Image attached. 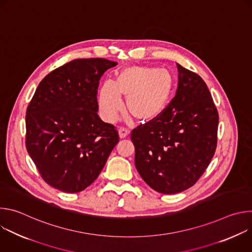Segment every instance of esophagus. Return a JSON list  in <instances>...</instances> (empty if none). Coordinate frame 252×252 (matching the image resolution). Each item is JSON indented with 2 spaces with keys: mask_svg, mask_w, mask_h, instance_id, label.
Returning <instances> with one entry per match:
<instances>
[{
  "mask_svg": "<svg viewBox=\"0 0 252 252\" xmlns=\"http://www.w3.org/2000/svg\"><path fill=\"white\" fill-rule=\"evenodd\" d=\"M119 134H120V137L121 138H126L128 134H129V130L125 128V127H121L119 129Z\"/></svg>",
  "mask_w": 252,
  "mask_h": 252,
  "instance_id": "34e87169",
  "label": "esophagus"
}]
</instances>
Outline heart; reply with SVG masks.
I'll return each instance as SVG.
<instances>
[{
  "label": "heart",
  "mask_w": 252,
  "mask_h": 252,
  "mask_svg": "<svg viewBox=\"0 0 252 252\" xmlns=\"http://www.w3.org/2000/svg\"><path fill=\"white\" fill-rule=\"evenodd\" d=\"M173 91V79L165 68L130 65L123 68L114 83L105 82L98 91V105L103 119L114 123L126 97L129 115L140 123H151L166 110Z\"/></svg>",
  "instance_id": "heart-1"
}]
</instances>
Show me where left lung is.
<instances>
[{
	"mask_svg": "<svg viewBox=\"0 0 252 252\" xmlns=\"http://www.w3.org/2000/svg\"><path fill=\"white\" fill-rule=\"evenodd\" d=\"M174 97L156 121L133 129L135 167L153 189L182 192L207 168L217 149L219 113L204 81L176 63Z\"/></svg>",
	"mask_w": 252,
	"mask_h": 252,
	"instance_id": "left-lung-1",
	"label": "left lung"
}]
</instances>
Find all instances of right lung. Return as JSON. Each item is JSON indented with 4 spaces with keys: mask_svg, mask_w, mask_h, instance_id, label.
I'll return each mask as SVG.
<instances>
[{
    "mask_svg": "<svg viewBox=\"0 0 252 252\" xmlns=\"http://www.w3.org/2000/svg\"><path fill=\"white\" fill-rule=\"evenodd\" d=\"M118 64L78 59L39 84L27 109L26 147L44 181L68 193L97 178L119 142L118 130L97 115L99 80Z\"/></svg>",
    "mask_w": 252,
    "mask_h": 252,
    "instance_id": "1",
    "label": "right lung"
}]
</instances>
